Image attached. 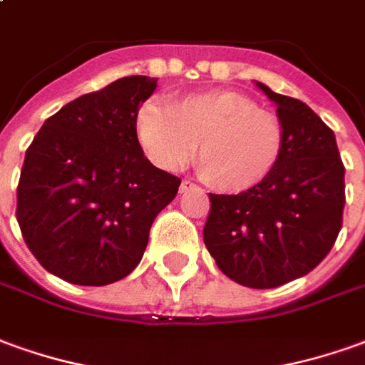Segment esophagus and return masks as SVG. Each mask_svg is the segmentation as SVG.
<instances>
[{
	"label": "esophagus",
	"instance_id": "1",
	"mask_svg": "<svg viewBox=\"0 0 365 365\" xmlns=\"http://www.w3.org/2000/svg\"><path fill=\"white\" fill-rule=\"evenodd\" d=\"M191 187H193V183L190 182V180H183L182 183H180V191H187V190H191Z\"/></svg>",
	"mask_w": 365,
	"mask_h": 365
}]
</instances>
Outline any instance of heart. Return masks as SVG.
Listing matches in <instances>:
<instances>
[{
	"label": "heart",
	"mask_w": 365,
	"mask_h": 365,
	"mask_svg": "<svg viewBox=\"0 0 365 365\" xmlns=\"http://www.w3.org/2000/svg\"><path fill=\"white\" fill-rule=\"evenodd\" d=\"M136 136L148 158L164 170H180L195 147L203 182L223 193H241L274 172L284 148V124L247 94L209 91L182 96L170 108L142 104Z\"/></svg>",
	"instance_id": "obj_1"
}]
</instances>
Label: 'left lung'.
<instances>
[{"label":"left lung","instance_id":"1","mask_svg":"<svg viewBox=\"0 0 365 365\" xmlns=\"http://www.w3.org/2000/svg\"><path fill=\"white\" fill-rule=\"evenodd\" d=\"M277 103L284 148L267 180L237 195L209 193L203 241L219 271L249 289H274L320 264L342 229L344 164L336 136L307 104Z\"/></svg>","mask_w":365,"mask_h":365}]
</instances>
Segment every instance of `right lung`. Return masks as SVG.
<instances>
[{
	"label": "right lung",
	"mask_w": 365,
	"mask_h": 365,
	"mask_svg": "<svg viewBox=\"0 0 365 365\" xmlns=\"http://www.w3.org/2000/svg\"><path fill=\"white\" fill-rule=\"evenodd\" d=\"M156 78L124 76L65 104L25 152L17 223L58 279L104 287L134 271L150 227L182 180L158 170L136 136V112Z\"/></svg>",
	"instance_id": "1"
}]
</instances>
